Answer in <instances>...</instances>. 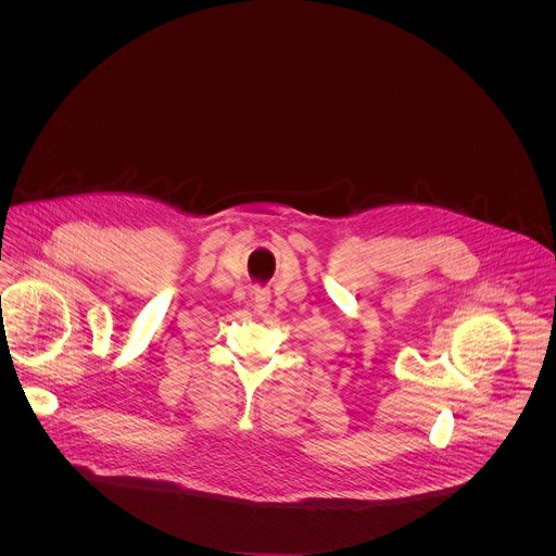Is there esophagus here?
Listing matches in <instances>:
<instances>
[{"label": "esophagus", "mask_w": 556, "mask_h": 556, "mask_svg": "<svg viewBox=\"0 0 556 556\" xmlns=\"http://www.w3.org/2000/svg\"><path fill=\"white\" fill-rule=\"evenodd\" d=\"M269 304V293L267 291H256L254 293V311L261 315Z\"/></svg>", "instance_id": "obj_1"}]
</instances>
